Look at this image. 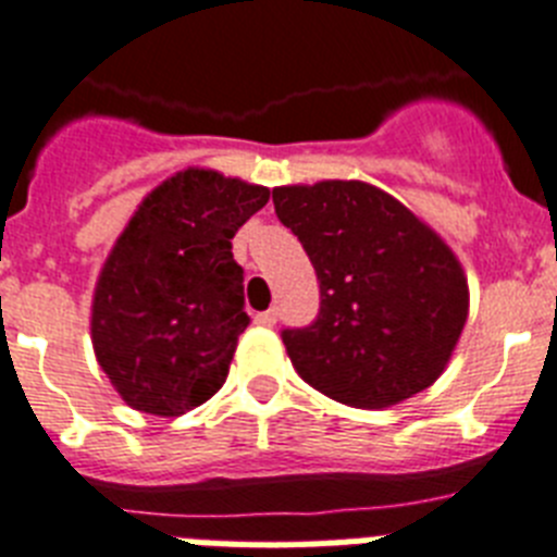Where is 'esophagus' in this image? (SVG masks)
Here are the masks:
<instances>
[{
	"mask_svg": "<svg viewBox=\"0 0 557 557\" xmlns=\"http://www.w3.org/2000/svg\"><path fill=\"white\" fill-rule=\"evenodd\" d=\"M255 320H257V325H265V329H271V325L277 322V311L271 308V311H263V314H257Z\"/></svg>",
	"mask_w": 557,
	"mask_h": 557,
	"instance_id": "obj_1",
	"label": "esophagus"
}]
</instances>
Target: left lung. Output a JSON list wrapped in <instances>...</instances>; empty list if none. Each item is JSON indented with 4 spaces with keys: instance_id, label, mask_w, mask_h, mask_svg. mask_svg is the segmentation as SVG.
Segmentation results:
<instances>
[{
    "instance_id": "obj_1",
    "label": "left lung",
    "mask_w": 557,
    "mask_h": 557,
    "mask_svg": "<svg viewBox=\"0 0 557 557\" xmlns=\"http://www.w3.org/2000/svg\"><path fill=\"white\" fill-rule=\"evenodd\" d=\"M271 198L320 280L314 325L283 331L294 371L320 394L368 410L433 385L470 314L456 251L366 181L274 186Z\"/></svg>"
}]
</instances>
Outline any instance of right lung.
Returning a JSON list of instances; mask_svg holds the SVG:
<instances>
[{
    "instance_id": "1",
    "label": "right lung",
    "mask_w": 557,
    "mask_h": 557,
    "mask_svg": "<svg viewBox=\"0 0 557 557\" xmlns=\"http://www.w3.org/2000/svg\"><path fill=\"white\" fill-rule=\"evenodd\" d=\"M265 203V186L207 166L175 172L138 203L90 308L98 366L129 408L181 416L223 387L249 325L232 237Z\"/></svg>"
}]
</instances>
